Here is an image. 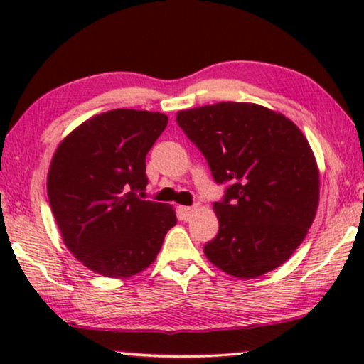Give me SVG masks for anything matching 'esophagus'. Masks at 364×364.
I'll return each instance as SVG.
<instances>
[{
  "mask_svg": "<svg viewBox=\"0 0 364 364\" xmlns=\"http://www.w3.org/2000/svg\"><path fill=\"white\" fill-rule=\"evenodd\" d=\"M193 212H196V205H183V207H178V217L182 218V220H191Z\"/></svg>",
  "mask_w": 364,
  "mask_h": 364,
  "instance_id": "1",
  "label": "esophagus"
}]
</instances>
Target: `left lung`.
Here are the masks:
<instances>
[{"mask_svg": "<svg viewBox=\"0 0 364 364\" xmlns=\"http://www.w3.org/2000/svg\"><path fill=\"white\" fill-rule=\"evenodd\" d=\"M178 127L207 159L225 196L213 203L218 233L208 260L228 275L257 278L285 263L306 237L320 200V172L300 129L252 102L177 112Z\"/></svg>", "mask_w": 364, "mask_h": 364, "instance_id": "left-lung-1", "label": "left lung"}]
</instances>
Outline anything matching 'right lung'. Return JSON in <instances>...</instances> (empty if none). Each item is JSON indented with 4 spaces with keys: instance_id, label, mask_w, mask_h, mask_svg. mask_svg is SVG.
<instances>
[{
    "instance_id": "1",
    "label": "right lung",
    "mask_w": 364,
    "mask_h": 364,
    "mask_svg": "<svg viewBox=\"0 0 364 364\" xmlns=\"http://www.w3.org/2000/svg\"><path fill=\"white\" fill-rule=\"evenodd\" d=\"M167 121L161 112L114 109L82 122L54 152L53 215L69 252L99 275L142 272L177 223L172 205L137 196L149 182L146 156Z\"/></svg>"
}]
</instances>
